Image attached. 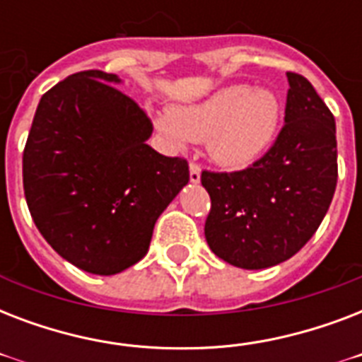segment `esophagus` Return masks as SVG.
I'll return each instance as SVG.
<instances>
[{
  "instance_id": "obj_1",
  "label": "esophagus",
  "mask_w": 362,
  "mask_h": 362,
  "mask_svg": "<svg viewBox=\"0 0 362 362\" xmlns=\"http://www.w3.org/2000/svg\"><path fill=\"white\" fill-rule=\"evenodd\" d=\"M189 180H192L193 184H197V182L201 180V165L195 163V161L189 163Z\"/></svg>"
}]
</instances>
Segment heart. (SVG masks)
<instances>
[{"instance_id":"obj_1","label":"heart","mask_w":362,"mask_h":362,"mask_svg":"<svg viewBox=\"0 0 362 362\" xmlns=\"http://www.w3.org/2000/svg\"><path fill=\"white\" fill-rule=\"evenodd\" d=\"M280 122L272 92L246 84L226 86L203 101L159 116L158 127L178 146L209 141L210 156L226 167H244L269 148Z\"/></svg>"}]
</instances>
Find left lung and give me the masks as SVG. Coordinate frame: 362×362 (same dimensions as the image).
Wrapping results in <instances>:
<instances>
[{"mask_svg": "<svg viewBox=\"0 0 362 362\" xmlns=\"http://www.w3.org/2000/svg\"><path fill=\"white\" fill-rule=\"evenodd\" d=\"M286 118L263 158L235 173L203 170L210 195L204 237L220 259L269 269L312 238L337 189L334 116L303 75L287 73Z\"/></svg>", "mask_w": 362, "mask_h": 362, "instance_id": "left-lung-1", "label": "left lung"}]
</instances>
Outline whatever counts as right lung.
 Listing matches in <instances>:
<instances>
[{
	"label": "right lung",
	"mask_w": 362,
	"mask_h": 362,
	"mask_svg": "<svg viewBox=\"0 0 362 362\" xmlns=\"http://www.w3.org/2000/svg\"><path fill=\"white\" fill-rule=\"evenodd\" d=\"M115 82L90 69L50 88L22 158L39 233L71 264L101 276L146 255L156 221L189 180L186 159L148 146L152 122Z\"/></svg>",
	"instance_id": "right-lung-1"
}]
</instances>
